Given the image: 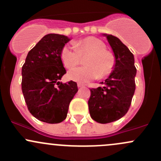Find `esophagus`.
Returning a JSON list of instances; mask_svg holds the SVG:
<instances>
[{"mask_svg": "<svg viewBox=\"0 0 161 161\" xmlns=\"http://www.w3.org/2000/svg\"><path fill=\"white\" fill-rule=\"evenodd\" d=\"M77 86H78V87H79V88H81V87H83L84 86L83 84H82V83H78Z\"/></svg>", "mask_w": 161, "mask_h": 161, "instance_id": "1", "label": "esophagus"}]
</instances>
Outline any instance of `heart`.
Returning <instances> with one entry per match:
<instances>
[{"label":"heart","instance_id":"heart-1","mask_svg":"<svg viewBox=\"0 0 161 161\" xmlns=\"http://www.w3.org/2000/svg\"><path fill=\"white\" fill-rule=\"evenodd\" d=\"M86 56L85 66L69 71V78L71 80L85 83L97 77L103 79L111 75L114 69V55L107 50L106 44L101 40L96 37L81 39L75 45H64L61 51L62 64L68 69L79 64L81 58Z\"/></svg>","mask_w":161,"mask_h":161}]
</instances>
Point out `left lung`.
Instances as JSON below:
<instances>
[{
    "mask_svg": "<svg viewBox=\"0 0 161 161\" xmlns=\"http://www.w3.org/2000/svg\"><path fill=\"white\" fill-rule=\"evenodd\" d=\"M115 56L114 69L102 82L103 86L90 89L88 105L94 121L107 124L122 118L128 111L136 90L134 56L116 36L105 35Z\"/></svg>",
    "mask_w": 161,
    "mask_h": 161,
    "instance_id": "8db88e82",
    "label": "left lung"
}]
</instances>
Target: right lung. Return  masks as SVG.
<instances>
[{"label": "right lung", "instance_id": "1", "mask_svg": "<svg viewBox=\"0 0 161 161\" xmlns=\"http://www.w3.org/2000/svg\"><path fill=\"white\" fill-rule=\"evenodd\" d=\"M69 40L59 34L44 36L30 50L22 68V90L29 111L49 124L65 119L71 100L78 91L75 82H59L66 73L61 51Z\"/></svg>", "mask_w": 161, "mask_h": 161}]
</instances>
